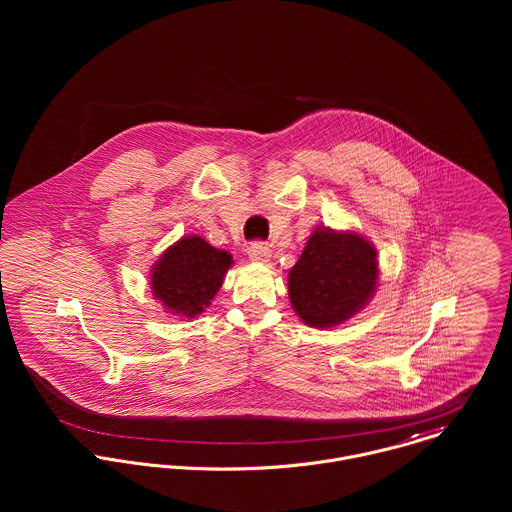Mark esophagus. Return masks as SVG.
I'll use <instances>...</instances> for the list:
<instances>
[{
  "label": "esophagus",
  "instance_id": "esophagus-1",
  "mask_svg": "<svg viewBox=\"0 0 512 512\" xmlns=\"http://www.w3.org/2000/svg\"><path fill=\"white\" fill-rule=\"evenodd\" d=\"M248 256H250L252 262H268V258H270V248H268V244H264V242H252V244L248 246Z\"/></svg>",
  "mask_w": 512,
  "mask_h": 512
}]
</instances>
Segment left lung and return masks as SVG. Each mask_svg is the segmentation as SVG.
Masks as SVG:
<instances>
[{"instance_id":"obj_1","label":"left lung","mask_w":512,"mask_h":512,"mask_svg":"<svg viewBox=\"0 0 512 512\" xmlns=\"http://www.w3.org/2000/svg\"><path fill=\"white\" fill-rule=\"evenodd\" d=\"M378 282L374 246L357 232L317 228L290 270L295 313L309 327H335L372 297Z\"/></svg>"}]
</instances>
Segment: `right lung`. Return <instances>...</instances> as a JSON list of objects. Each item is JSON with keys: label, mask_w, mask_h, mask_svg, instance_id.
Masks as SVG:
<instances>
[{"label": "right lung", "mask_w": 512, "mask_h": 512, "mask_svg": "<svg viewBox=\"0 0 512 512\" xmlns=\"http://www.w3.org/2000/svg\"><path fill=\"white\" fill-rule=\"evenodd\" d=\"M232 256L201 236H187L163 252L151 270L153 295L179 317H195L209 307L222 286Z\"/></svg>", "instance_id": "add662e5"}]
</instances>
